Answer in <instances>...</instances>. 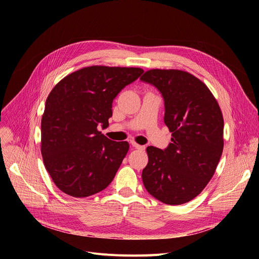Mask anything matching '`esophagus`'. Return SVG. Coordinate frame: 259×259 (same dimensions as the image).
Masks as SVG:
<instances>
[{
  "label": "esophagus",
  "mask_w": 259,
  "mask_h": 259,
  "mask_svg": "<svg viewBox=\"0 0 259 259\" xmlns=\"http://www.w3.org/2000/svg\"><path fill=\"white\" fill-rule=\"evenodd\" d=\"M130 144H131V145H132V147H133V148H135V149H140V150H144V149H145V147H144V146H141V145L137 144V143L133 142V141H132Z\"/></svg>",
  "instance_id": "obj_1"
}]
</instances>
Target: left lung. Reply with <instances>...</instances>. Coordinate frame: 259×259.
Returning a JSON list of instances; mask_svg holds the SVG:
<instances>
[{
  "label": "left lung",
  "mask_w": 259,
  "mask_h": 259,
  "mask_svg": "<svg viewBox=\"0 0 259 259\" xmlns=\"http://www.w3.org/2000/svg\"><path fill=\"white\" fill-rule=\"evenodd\" d=\"M142 81L154 86L165 104L164 121L172 132L164 150L147 148L142 178L147 191L167 205L196 197L212 179L224 149V118L209 88L182 70L152 69Z\"/></svg>",
  "instance_id": "8db88e82"
}]
</instances>
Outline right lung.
Masks as SVG:
<instances>
[{"instance_id": "right-lung-1", "label": "right lung", "mask_w": 259, "mask_h": 259, "mask_svg": "<svg viewBox=\"0 0 259 259\" xmlns=\"http://www.w3.org/2000/svg\"><path fill=\"white\" fill-rule=\"evenodd\" d=\"M141 68L91 66L64 77L49 93L40 122L44 165L64 193L87 197L110 184L129 144L99 131L109 126L112 103Z\"/></svg>"}]
</instances>
